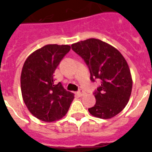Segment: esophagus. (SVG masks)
I'll return each mask as SVG.
<instances>
[{"label": "esophagus", "mask_w": 152, "mask_h": 152, "mask_svg": "<svg viewBox=\"0 0 152 152\" xmlns=\"http://www.w3.org/2000/svg\"><path fill=\"white\" fill-rule=\"evenodd\" d=\"M85 94H86L85 91H84V90H82V89H80V90H79V91H78V92H77V94H78L80 96H84V95Z\"/></svg>", "instance_id": "34e87169"}]
</instances>
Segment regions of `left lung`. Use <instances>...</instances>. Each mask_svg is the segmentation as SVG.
<instances>
[{
  "mask_svg": "<svg viewBox=\"0 0 152 152\" xmlns=\"http://www.w3.org/2000/svg\"><path fill=\"white\" fill-rule=\"evenodd\" d=\"M72 50L88 65L91 80L100 85L94 92L96 103L88 109L100 119H110L121 112L128 103L132 88L129 65L122 54L112 45L96 39L72 44Z\"/></svg>",
  "mask_w": 152,
  "mask_h": 152,
  "instance_id": "1",
  "label": "left lung"
}]
</instances>
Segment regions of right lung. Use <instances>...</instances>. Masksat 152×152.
Returning a JSON list of instances; mask_svg holds the SVG:
<instances>
[{
	"label": "right lung",
	"mask_w": 152,
	"mask_h": 152,
	"mask_svg": "<svg viewBox=\"0 0 152 152\" xmlns=\"http://www.w3.org/2000/svg\"><path fill=\"white\" fill-rule=\"evenodd\" d=\"M71 49L68 45H46L33 52L25 61L20 77L23 101L35 117L53 122L65 116L74 94L56 83L55 71Z\"/></svg>",
	"instance_id": "obj_1"
}]
</instances>
